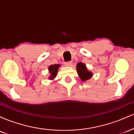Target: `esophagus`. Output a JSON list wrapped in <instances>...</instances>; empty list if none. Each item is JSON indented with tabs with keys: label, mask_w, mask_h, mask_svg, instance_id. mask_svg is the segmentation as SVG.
<instances>
[{
	"label": "esophagus",
	"mask_w": 134,
	"mask_h": 134,
	"mask_svg": "<svg viewBox=\"0 0 134 134\" xmlns=\"http://www.w3.org/2000/svg\"><path fill=\"white\" fill-rule=\"evenodd\" d=\"M65 65L67 66V67H71L72 65V62H65Z\"/></svg>",
	"instance_id": "34e87169"
}]
</instances>
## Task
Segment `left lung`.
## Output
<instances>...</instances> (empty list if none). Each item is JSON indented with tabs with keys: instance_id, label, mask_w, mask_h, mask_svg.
Segmentation results:
<instances>
[{
	"instance_id": "left-lung-1",
	"label": "left lung",
	"mask_w": 134,
	"mask_h": 134,
	"mask_svg": "<svg viewBox=\"0 0 134 134\" xmlns=\"http://www.w3.org/2000/svg\"><path fill=\"white\" fill-rule=\"evenodd\" d=\"M77 72L78 76L82 81H86L90 79L93 76V74L91 72L87 70L86 64L82 62H79L76 66Z\"/></svg>"
}]
</instances>
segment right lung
<instances>
[{
	"instance_id": "add662e5",
	"label": "right lung",
	"mask_w": 134,
	"mask_h": 134,
	"mask_svg": "<svg viewBox=\"0 0 134 134\" xmlns=\"http://www.w3.org/2000/svg\"><path fill=\"white\" fill-rule=\"evenodd\" d=\"M60 66V64H55V65H51L49 66L48 69V72L50 73V76L48 79L49 80L54 79L57 75L58 70Z\"/></svg>"
}]
</instances>
